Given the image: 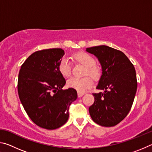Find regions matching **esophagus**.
Here are the masks:
<instances>
[{
  "label": "esophagus",
  "mask_w": 152,
  "mask_h": 152,
  "mask_svg": "<svg viewBox=\"0 0 152 152\" xmlns=\"http://www.w3.org/2000/svg\"><path fill=\"white\" fill-rule=\"evenodd\" d=\"M84 94V92H78V96L79 98L82 97V96H83Z\"/></svg>",
  "instance_id": "34e87169"
}]
</instances>
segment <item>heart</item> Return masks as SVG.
Segmentation results:
<instances>
[{
    "instance_id": "obj_1",
    "label": "heart",
    "mask_w": 152,
    "mask_h": 152,
    "mask_svg": "<svg viewBox=\"0 0 152 152\" xmlns=\"http://www.w3.org/2000/svg\"><path fill=\"white\" fill-rule=\"evenodd\" d=\"M72 58L76 62L81 64L85 67L84 76L88 75L94 80H98L101 77V70L96 65V60L91 55L85 52H79L74 54ZM58 70L64 77H69L71 74V65L68 58H63L58 64ZM93 82L89 76L81 78H71L67 81V85L69 88H73L78 92H84L91 87Z\"/></svg>"
}]
</instances>
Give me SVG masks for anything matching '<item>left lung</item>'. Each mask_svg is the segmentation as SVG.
I'll list each match as a JSON object with an SVG mask.
<instances>
[{"mask_svg":"<svg viewBox=\"0 0 152 152\" xmlns=\"http://www.w3.org/2000/svg\"><path fill=\"white\" fill-rule=\"evenodd\" d=\"M98 58L102 75L93 93L94 102L89 107L94 121L103 127H113L125 119L132 109L137 82L134 66L124 53L107 45L86 48Z\"/></svg>","mask_w":152,"mask_h":152,"instance_id":"left-lung-1","label":"left lung"}]
</instances>
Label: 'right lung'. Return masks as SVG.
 I'll use <instances>...</instances> for the list:
<instances>
[{"instance_id": "right-lung-1", "label": "right lung", "mask_w": 152, "mask_h": 152, "mask_svg": "<svg viewBox=\"0 0 152 152\" xmlns=\"http://www.w3.org/2000/svg\"><path fill=\"white\" fill-rule=\"evenodd\" d=\"M64 55L60 48L37 51L20 67L18 93L24 109L32 121L46 129L65 124L69 107L77 99L73 88L62 90L66 80L58 70Z\"/></svg>"}]
</instances>
